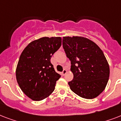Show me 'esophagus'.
<instances>
[{
    "label": "esophagus",
    "instance_id": "obj_1",
    "mask_svg": "<svg viewBox=\"0 0 121 121\" xmlns=\"http://www.w3.org/2000/svg\"><path fill=\"white\" fill-rule=\"evenodd\" d=\"M66 73H67V70H66V69H64V70H63L62 75H65Z\"/></svg>",
    "mask_w": 121,
    "mask_h": 121
}]
</instances>
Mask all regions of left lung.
Here are the masks:
<instances>
[{"label": "left lung", "instance_id": "8db88e82", "mask_svg": "<svg viewBox=\"0 0 121 121\" xmlns=\"http://www.w3.org/2000/svg\"><path fill=\"white\" fill-rule=\"evenodd\" d=\"M63 47L73 74L68 82L70 89L84 99L97 97L105 89L110 74L103 51L94 42L81 36L63 37Z\"/></svg>", "mask_w": 121, "mask_h": 121}]
</instances>
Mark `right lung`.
<instances>
[{"label":"right lung","instance_id":"1","mask_svg":"<svg viewBox=\"0 0 121 121\" xmlns=\"http://www.w3.org/2000/svg\"><path fill=\"white\" fill-rule=\"evenodd\" d=\"M61 45L60 37H43L31 42L22 52L16 79L22 91L33 100L44 99L55 90L61 75L55 72L50 60Z\"/></svg>","mask_w":121,"mask_h":121}]
</instances>
